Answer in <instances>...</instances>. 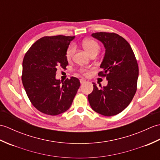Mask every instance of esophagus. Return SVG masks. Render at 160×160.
<instances>
[{"mask_svg": "<svg viewBox=\"0 0 160 160\" xmlns=\"http://www.w3.org/2000/svg\"><path fill=\"white\" fill-rule=\"evenodd\" d=\"M80 83H81V84H84V82H86V80H84V79H80Z\"/></svg>", "mask_w": 160, "mask_h": 160, "instance_id": "1", "label": "esophagus"}]
</instances>
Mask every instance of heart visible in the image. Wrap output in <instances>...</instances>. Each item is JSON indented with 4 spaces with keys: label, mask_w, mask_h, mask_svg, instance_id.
<instances>
[{
    "label": "heart",
    "mask_w": 160,
    "mask_h": 160,
    "mask_svg": "<svg viewBox=\"0 0 160 160\" xmlns=\"http://www.w3.org/2000/svg\"><path fill=\"white\" fill-rule=\"evenodd\" d=\"M82 46L84 47V49H85L87 52L89 53L90 55L91 53L97 52L98 53L100 51V45L96 41H95L93 40H84L82 41ZM75 51H76V46L74 45H71L66 52V58L67 60H70L71 58L73 57V54L75 53ZM81 71L84 73V74H88V71L86 69H81Z\"/></svg>",
    "instance_id": "heart-1"
}]
</instances>
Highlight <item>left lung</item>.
<instances>
[{"label": "left lung", "mask_w": 160, "mask_h": 160, "mask_svg": "<svg viewBox=\"0 0 160 160\" xmlns=\"http://www.w3.org/2000/svg\"><path fill=\"white\" fill-rule=\"evenodd\" d=\"M91 36L100 40L105 48L98 76L106 77L108 84L99 89L93 82V90L88 100L93 111L104 116H112L124 111L133 98L137 90L138 64L130 45L122 36L108 32H97Z\"/></svg>", "instance_id": "left-lung-1"}]
</instances>
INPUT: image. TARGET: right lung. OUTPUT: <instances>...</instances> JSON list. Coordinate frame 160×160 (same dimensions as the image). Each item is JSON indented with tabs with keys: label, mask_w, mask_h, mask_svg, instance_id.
<instances>
[{
	"label": "right lung",
	"mask_w": 160,
	"mask_h": 160,
	"mask_svg": "<svg viewBox=\"0 0 160 160\" xmlns=\"http://www.w3.org/2000/svg\"><path fill=\"white\" fill-rule=\"evenodd\" d=\"M75 36H45L33 43L22 62V82L29 100L42 113L57 115L70 108L79 89L77 78L64 82L56 78L57 69H66V52Z\"/></svg>",
	"instance_id": "obj_1"
}]
</instances>
